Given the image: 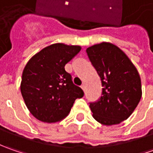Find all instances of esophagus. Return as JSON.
<instances>
[{"label":"esophagus","instance_id":"esophagus-1","mask_svg":"<svg viewBox=\"0 0 153 153\" xmlns=\"http://www.w3.org/2000/svg\"><path fill=\"white\" fill-rule=\"evenodd\" d=\"M81 88H82L83 89V91H85V90H86V86H85V84H84V83L81 85Z\"/></svg>","mask_w":153,"mask_h":153}]
</instances>
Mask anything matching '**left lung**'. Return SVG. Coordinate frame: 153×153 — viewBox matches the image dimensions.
I'll use <instances>...</instances> for the list:
<instances>
[{"mask_svg":"<svg viewBox=\"0 0 153 153\" xmlns=\"http://www.w3.org/2000/svg\"><path fill=\"white\" fill-rule=\"evenodd\" d=\"M88 59L101 80V96L89 107L95 120L104 125L118 124L132 114L141 98L138 71L117 46L102 42L87 48Z\"/></svg>","mask_w":153,"mask_h":153,"instance_id":"8db88e82","label":"left lung"}]
</instances>
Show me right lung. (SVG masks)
Segmentation results:
<instances>
[{"label": "right lung", "instance_id": "add662e5", "mask_svg": "<svg viewBox=\"0 0 153 153\" xmlns=\"http://www.w3.org/2000/svg\"><path fill=\"white\" fill-rule=\"evenodd\" d=\"M81 50L79 46L56 43L43 48L26 64L21 94L27 108L38 120L56 123L66 117L82 89L75 85L65 66Z\"/></svg>", "mask_w": 153, "mask_h": 153}]
</instances>
